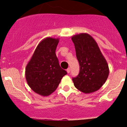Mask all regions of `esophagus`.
I'll use <instances>...</instances> for the list:
<instances>
[{
	"label": "esophagus",
	"instance_id": "esophagus-1",
	"mask_svg": "<svg viewBox=\"0 0 127 127\" xmlns=\"http://www.w3.org/2000/svg\"><path fill=\"white\" fill-rule=\"evenodd\" d=\"M67 73H70V68H68L67 69Z\"/></svg>",
	"mask_w": 127,
	"mask_h": 127
}]
</instances>
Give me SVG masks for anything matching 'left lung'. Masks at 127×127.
Instances as JSON below:
<instances>
[{
  "mask_svg": "<svg viewBox=\"0 0 127 127\" xmlns=\"http://www.w3.org/2000/svg\"><path fill=\"white\" fill-rule=\"evenodd\" d=\"M76 56L79 64V72L72 78L76 88L85 94L99 90L109 74V65L95 40L87 33L72 36Z\"/></svg>",
  "mask_w": 127,
  "mask_h": 127,
  "instance_id": "obj_1",
  "label": "left lung"
}]
</instances>
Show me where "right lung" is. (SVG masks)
Instances as JSON below:
<instances>
[{
	"mask_svg": "<svg viewBox=\"0 0 127 127\" xmlns=\"http://www.w3.org/2000/svg\"><path fill=\"white\" fill-rule=\"evenodd\" d=\"M58 38H45L36 48L25 68V78L32 90L48 96L57 89L61 79L67 74L61 68L56 55Z\"/></svg>",
	"mask_w": 127,
	"mask_h": 127,
	"instance_id": "add662e5",
	"label": "right lung"
}]
</instances>
